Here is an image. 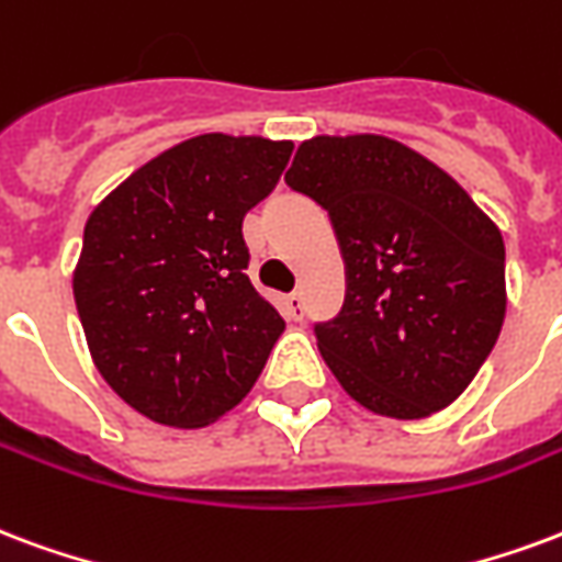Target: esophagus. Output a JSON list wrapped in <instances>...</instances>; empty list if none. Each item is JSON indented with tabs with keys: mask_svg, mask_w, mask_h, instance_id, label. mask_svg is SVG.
Here are the masks:
<instances>
[{
	"mask_svg": "<svg viewBox=\"0 0 562 562\" xmlns=\"http://www.w3.org/2000/svg\"><path fill=\"white\" fill-rule=\"evenodd\" d=\"M282 310H285V315H289L292 322H301V318H303V297H301V294H297V292L285 294V297H282Z\"/></svg>",
	"mask_w": 562,
	"mask_h": 562,
	"instance_id": "34e87169",
	"label": "esophagus"
}]
</instances>
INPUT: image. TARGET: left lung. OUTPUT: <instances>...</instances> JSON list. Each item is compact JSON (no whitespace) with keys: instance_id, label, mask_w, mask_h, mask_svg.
I'll use <instances>...</instances> for the list:
<instances>
[{"instance_id":"8db88e82","label":"left lung","mask_w":562,"mask_h":562,"mask_svg":"<svg viewBox=\"0 0 562 562\" xmlns=\"http://www.w3.org/2000/svg\"><path fill=\"white\" fill-rule=\"evenodd\" d=\"M285 184L330 214L345 303L318 351L372 414L419 419L464 393L506 315L501 228L408 145L357 133L301 143Z\"/></svg>"}]
</instances>
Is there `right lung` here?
I'll return each mask as SVG.
<instances>
[{"label":"right lung","mask_w":562,"mask_h":562,"mask_svg":"<svg viewBox=\"0 0 562 562\" xmlns=\"http://www.w3.org/2000/svg\"><path fill=\"white\" fill-rule=\"evenodd\" d=\"M294 143L202 133L91 211L74 301L103 381L143 417L199 429L247 396L285 330L247 277L244 217Z\"/></svg>","instance_id":"1"}]
</instances>
